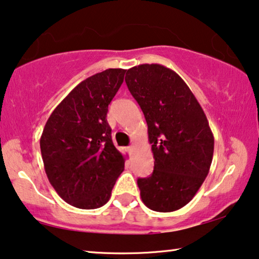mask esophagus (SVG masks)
Returning <instances> with one entry per match:
<instances>
[{
	"label": "esophagus",
	"mask_w": 259,
	"mask_h": 259,
	"mask_svg": "<svg viewBox=\"0 0 259 259\" xmlns=\"http://www.w3.org/2000/svg\"><path fill=\"white\" fill-rule=\"evenodd\" d=\"M134 150H135V146H130V147H127V151H129L130 154H133V153H134Z\"/></svg>",
	"instance_id": "1"
}]
</instances>
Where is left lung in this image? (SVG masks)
<instances>
[{
    "instance_id": "8db88e82",
    "label": "left lung",
    "mask_w": 259,
    "mask_h": 259,
    "mask_svg": "<svg viewBox=\"0 0 259 259\" xmlns=\"http://www.w3.org/2000/svg\"><path fill=\"white\" fill-rule=\"evenodd\" d=\"M125 82L142 109L154 170L139 179L141 199L156 212L188 204L207 177L214 137L206 115L177 72L158 64L129 68Z\"/></svg>"
}]
</instances>
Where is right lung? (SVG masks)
Instances as JSON below:
<instances>
[{
	"instance_id": "add662e5",
	"label": "right lung",
	"mask_w": 259,
	"mask_h": 259,
	"mask_svg": "<svg viewBox=\"0 0 259 259\" xmlns=\"http://www.w3.org/2000/svg\"><path fill=\"white\" fill-rule=\"evenodd\" d=\"M126 70L109 68L78 84L48 118L40 139L48 180L67 204L81 209L109 201L125 158L111 139L108 106Z\"/></svg>"
}]
</instances>
